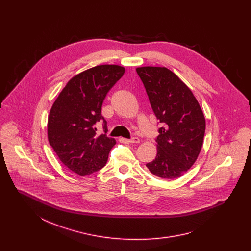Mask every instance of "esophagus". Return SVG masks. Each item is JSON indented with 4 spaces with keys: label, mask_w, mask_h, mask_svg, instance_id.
<instances>
[{
    "label": "esophagus",
    "mask_w": 251,
    "mask_h": 251,
    "mask_svg": "<svg viewBox=\"0 0 251 251\" xmlns=\"http://www.w3.org/2000/svg\"><path fill=\"white\" fill-rule=\"evenodd\" d=\"M129 143H139L140 142V139L138 138V137H136V136H133V137H131L130 139H128L127 140Z\"/></svg>",
    "instance_id": "esophagus-1"
}]
</instances>
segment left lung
Instances as JSON below:
<instances>
[{
  "label": "left lung",
  "mask_w": 251,
  "mask_h": 251,
  "mask_svg": "<svg viewBox=\"0 0 251 251\" xmlns=\"http://www.w3.org/2000/svg\"><path fill=\"white\" fill-rule=\"evenodd\" d=\"M136 72L156 119L163 124L155 139L157 155L146 166L160 178H179L201 152L205 133L202 110L187 85L167 68L142 67Z\"/></svg>",
  "instance_id": "1"
}]
</instances>
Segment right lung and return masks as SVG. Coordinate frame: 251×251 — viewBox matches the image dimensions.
<instances>
[{"instance_id": "right-lung-1", "label": "right lung", "mask_w": 251, "mask_h": 251, "mask_svg": "<svg viewBox=\"0 0 251 251\" xmlns=\"http://www.w3.org/2000/svg\"><path fill=\"white\" fill-rule=\"evenodd\" d=\"M125 72L123 67L101 65L74 76L52 104L48 119V138L61 162L72 171L88 175L107 162L116 140L107 136L101 106L108 91ZM104 123L105 133L97 136L95 124Z\"/></svg>"}]
</instances>
